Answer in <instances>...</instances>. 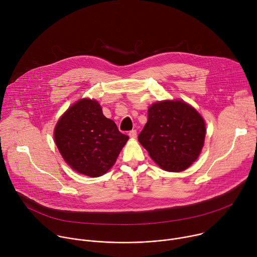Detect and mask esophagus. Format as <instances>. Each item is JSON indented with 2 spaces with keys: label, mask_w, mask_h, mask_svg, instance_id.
<instances>
[{
  "label": "esophagus",
  "mask_w": 257,
  "mask_h": 257,
  "mask_svg": "<svg viewBox=\"0 0 257 257\" xmlns=\"http://www.w3.org/2000/svg\"><path fill=\"white\" fill-rule=\"evenodd\" d=\"M128 135H129L131 138H136V136H137V131H136L135 129H134V130H131V131H129Z\"/></svg>",
  "instance_id": "obj_1"
}]
</instances>
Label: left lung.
Here are the masks:
<instances>
[{
    "label": "left lung",
    "instance_id": "8db88e82",
    "mask_svg": "<svg viewBox=\"0 0 257 257\" xmlns=\"http://www.w3.org/2000/svg\"><path fill=\"white\" fill-rule=\"evenodd\" d=\"M148 123L138 141L165 171L186 170L198 158L205 124L196 109L182 100H166L149 108Z\"/></svg>",
    "mask_w": 257,
    "mask_h": 257
}]
</instances>
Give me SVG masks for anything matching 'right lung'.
I'll return each mask as SVG.
<instances>
[{
    "mask_svg": "<svg viewBox=\"0 0 257 257\" xmlns=\"http://www.w3.org/2000/svg\"><path fill=\"white\" fill-rule=\"evenodd\" d=\"M54 137L65 162L93 178L111 169L129 139L103 116L99 103L88 98L68 108L57 123Z\"/></svg>",
    "mask_w": 257,
    "mask_h": 257,
    "instance_id": "add662e5",
    "label": "right lung"
}]
</instances>
